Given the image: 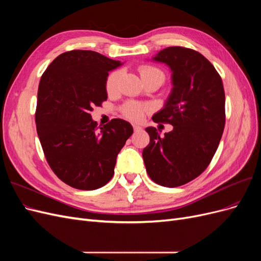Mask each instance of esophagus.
<instances>
[{"label": "esophagus", "mask_w": 261, "mask_h": 261, "mask_svg": "<svg viewBox=\"0 0 261 261\" xmlns=\"http://www.w3.org/2000/svg\"><path fill=\"white\" fill-rule=\"evenodd\" d=\"M133 128L135 132H139V130L143 129V127H141V126H139V125H133Z\"/></svg>", "instance_id": "obj_1"}]
</instances>
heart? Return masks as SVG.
<instances>
[{
  "mask_svg": "<svg viewBox=\"0 0 261 261\" xmlns=\"http://www.w3.org/2000/svg\"><path fill=\"white\" fill-rule=\"evenodd\" d=\"M139 72L143 80L144 78L155 76V77L161 78L162 82L164 81V74L162 73V70H160L156 67L150 66V65H144L139 68ZM122 75H123L122 70L117 69L108 76L107 83H106V89L110 96H112V94H115L117 92L118 85H120ZM148 111H149V108L147 106L138 105V103H128L123 108V114L132 121H140L146 114V112Z\"/></svg>",
  "mask_w": 261,
  "mask_h": 261,
  "instance_id": "heart-1",
  "label": "heart"
}]
</instances>
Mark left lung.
<instances>
[{
  "label": "left lung",
  "mask_w": 261,
  "mask_h": 261,
  "mask_svg": "<svg viewBox=\"0 0 261 261\" xmlns=\"http://www.w3.org/2000/svg\"><path fill=\"white\" fill-rule=\"evenodd\" d=\"M152 60L170 67L173 86L152 120L173 129L161 137L154 127H147L150 143L143 158L153 181L177 187L199 176L217 151L225 124L223 84L215 66L195 50L169 46Z\"/></svg>",
  "instance_id": "obj_1"
}]
</instances>
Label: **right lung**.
I'll list each match as a JSON object with an SVG mask.
<instances>
[{
	"label": "right lung",
	"mask_w": 261,
	"mask_h": 261,
	"mask_svg": "<svg viewBox=\"0 0 261 261\" xmlns=\"http://www.w3.org/2000/svg\"><path fill=\"white\" fill-rule=\"evenodd\" d=\"M122 64L98 52L73 50L60 54L41 76L38 136L55 175L74 188L93 191L105 186L133 134L132 125L121 118L98 129L90 114L108 99L109 72Z\"/></svg>",
	"instance_id": "right-lung-1"
}]
</instances>
